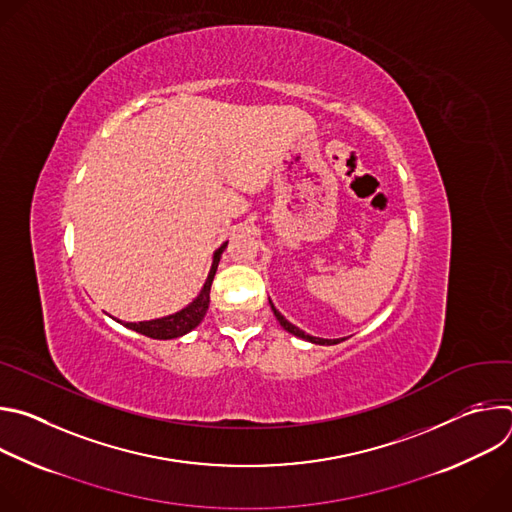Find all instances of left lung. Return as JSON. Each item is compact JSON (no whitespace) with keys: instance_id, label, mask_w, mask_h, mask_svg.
I'll return each instance as SVG.
<instances>
[{"instance_id":"left-lung-1","label":"left lung","mask_w":512,"mask_h":512,"mask_svg":"<svg viewBox=\"0 0 512 512\" xmlns=\"http://www.w3.org/2000/svg\"><path fill=\"white\" fill-rule=\"evenodd\" d=\"M271 304V302H269ZM271 310H273V314H275V318L279 320V324L289 332V334H294V336H300V338H304V340H310V342H314V344H338L340 342V338L338 340H326V338H316V336H310V334H306L304 330H300L298 326H294L291 322H287L277 310H275V306L271 304ZM344 340V338H342Z\"/></svg>"}]
</instances>
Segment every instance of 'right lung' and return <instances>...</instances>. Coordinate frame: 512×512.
Instances as JSON below:
<instances>
[{"mask_svg":"<svg viewBox=\"0 0 512 512\" xmlns=\"http://www.w3.org/2000/svg\"><path fill=\"white\" fill-rule=\"evenodd\" d=\"M225 247H227V243L216 249L214 259H212V267H210V273H208V279H206L202 291L198 294V298L190 306H186L184 310H180V312H176L172 316H166V318H158V320H150V322H137V324L135 322H127L125 326L135 330V332H139V334H143V336H148V338H156V340L178 338V336H184L190 330H194L202 322V318H204V314L208 310V304H210V285H212L218 261H221V255H223Z\"/></svg>","mask_w":512,"mask_h":512,"instance_id":"right-lung-1","label":"right lung"}]
</instances>
